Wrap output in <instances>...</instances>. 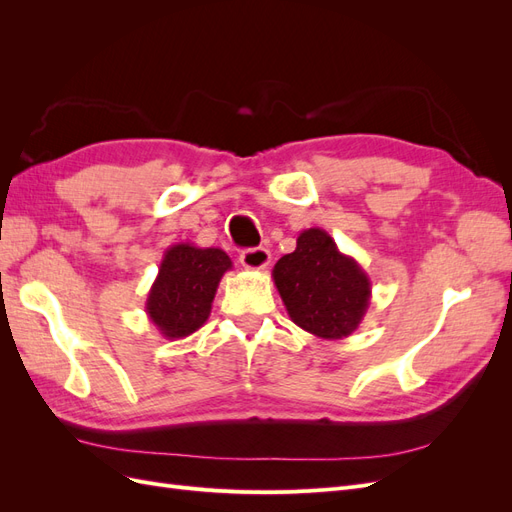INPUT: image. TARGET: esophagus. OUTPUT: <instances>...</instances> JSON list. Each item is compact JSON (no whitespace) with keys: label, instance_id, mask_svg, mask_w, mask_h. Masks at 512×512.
<instances>
[{"label":"esophagus","instance_id":"34e87169","mask_svg":"<svg viewBox=\"0 0 512 512\" xmlns=\"http://www.w3.org/2000/svg\"><path fill=\"white\" fill-rule=\"evenodd\" d=\"M239 260L245 269L262 271L271 265V252L265 250V247H252V250H243Z\"/></svg>","mask_w":512,"mask_h":512}]
</instances>
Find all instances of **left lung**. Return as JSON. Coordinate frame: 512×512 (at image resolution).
<instances>
[{"mask_svg":"<svg viewBox=\"0 0 512 512\" xmlns=\"http://www.w3.org/2000/svg\"><path fill=\"white\" fill-rule=\"evenodd\" d=\"M273 282L290 320L322 339L352 335L371 299L369 275L322 228L301 232L297 250L275 262Z\"/></svg>","mask_w":512,"mask_h":512,"instance_id":"8db88e82","label":"left lung"}]
</instances>
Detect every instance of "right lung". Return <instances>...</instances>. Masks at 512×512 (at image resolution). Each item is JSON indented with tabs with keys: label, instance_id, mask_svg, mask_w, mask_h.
<instances>
[{
	"label": "right lung",
	"instance_id": "right-lung-1",
	"mask_svg": "<svg viewBox=\"0 0 512 512\" xmlns=\"http://www.w3.org/2000/svg\"><path fill=\"white\" fill-rule=\"evenodd\" d=\"M230 269L232 260L220 247L192 243L168 247L145 303L153 327L166 339L198 331L207 322L220 280Z\"/></svg>",
	"mask_w": 512,
	"mask_h": 512
}]
</instances>
